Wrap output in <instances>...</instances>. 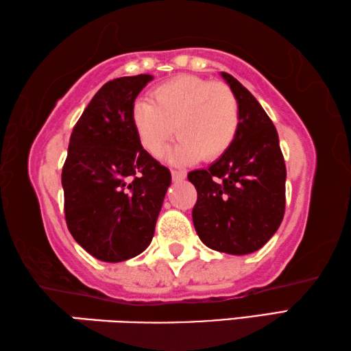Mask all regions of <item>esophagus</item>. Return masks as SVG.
<instances>
[{
	"label": "esophagus",
	"mask_w": 351,
	"mask_h": 351,
	"mask_svg": "<svg viewBox=\"0 0 351 351\" xmlns=\"http://www.w3.org/2000/svg\"><path fill=\"white\" fill-rule=\"evenodd\" d=\"M171 174H172V180L180 182V180H183L186 177V171H183V169H172Z\"/></svg>",
	"instance_id": "obj_1"
}]
</instances>
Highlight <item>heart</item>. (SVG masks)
Returning <instances> with one entry per match:
<instances>
[{
	"label": "heart",
	"mask_w": 351,
	"mask_h": 351,
	"mask_svg": "<svg viewBox=\"0 0 351 351\" xmlns=\"http://www.w3.org/2000/svg\"><path fill=\"white\" fill-rule=\"evenodd\" d=\"M132 125L141 146L152 156L162 154L176 131L180 138L168 152L171 162H194L200 156L216 160L236 140L241 109L228 86L177 75L156 86L151 101H135Z\"/></svg>",
	"instance_id": "1"
}]
</instances>
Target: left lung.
<instances>
[{
    "label": "left lung",
    "mask_w": 351,
    "mask_h": 351,
    "mask_svg": "<svg viewBox=\"0 0 351 351\" xmlns=\"http://www.w3.org/2000/svg\"><path fill=\"white\" fill-rule=\"evenodd\" d=\"M220 75L237 98L241 125L222 157L188 174L197 189L193 222L208 248L243 256L261 250L280 226L287 168L278 131L261 103L230 73Z\"/></svg>",
    "instance_id": "1"
}]
</instances>
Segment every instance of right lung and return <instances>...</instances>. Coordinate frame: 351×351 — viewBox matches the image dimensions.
I'll list each match as a JSON object with an SVG mask.
<instances>
[{"label":"right lung","instance_id":"1","mask_svg":"<svg viewBox=\"0 0 351 351\" xmlns=\"http://www.w3.org/2000/svg\"><path fill=\"white\" fill-rule=\"evenodd\" d=\"M152 75L101 86L73 126L61 172L64 217L75 242L103 262H123L151 243L171 172L143 149L132 108Z\"/></svg>","mask_w":351,"mask_h":351}]
</instances>
